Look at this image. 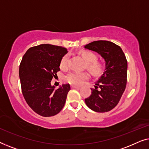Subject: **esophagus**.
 I'll list each match as a JSON object with an SVG mask.
<instances>
[{"instance_id": "34e87169", "label": "esophagus", "mask_w": 149, "mask_h": 149, "mask_svg": "<svg viewBox=\"0 0 149 149\" xmlns=\"http://www.w3.org/2000/svg\"><path fill=\"white\" fill-rule=\"evenodd\" d=\"M71 87H72V88H76V89H79L80 88V87L79 86H77V85H71Z\"/></svg>"}]
</instances>
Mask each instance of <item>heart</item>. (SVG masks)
I'll list each match as a JSON object with an SVG mask.
<instances>
[{
    "label": "heart",
    "instance_id": "b5f03b06",
    "mask_svg": "<svg viewBox=\"0 0 149 149\" xmlns=\"http://www.w3.org/2000/svg\"><path fill=\"white\" fill-rule=\"evenodd\" d=\"M81 56L86 62V67L88 70L94 74H99L102 72L103 65L102 63L97 62V57L94 53L89 51H83L81 53ZM68 56L65 55L60 62V68H66L68 64ZM88 78V74L85 72H70L66 76V81L73 85H81L83 81Z\"/></svg>",
    "mask_w": 149,
    "mask_h": 149
}]
</instances>
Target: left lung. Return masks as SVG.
Wrapping results in <instances>:
<instances>
[{
  "label": "left lung",
  "instance_id": "1",
  "mask_svg": "<svg viewBox=\"0 0 149 149\" xmlns=\"http://www.w3.org/2000/svg\"><path fill=\"white\" fill-rule=\"evenodd\" d=\"M85 49L98 54L105 62L103 74L96 81L91 94L85 99L89 109L105 113L114 109L121 99L127 83V62L121 48L107 40H97L86 45Z\"/></svg>",
  "mask_w": 149,
  "mask_h": 149
}]
</instances>
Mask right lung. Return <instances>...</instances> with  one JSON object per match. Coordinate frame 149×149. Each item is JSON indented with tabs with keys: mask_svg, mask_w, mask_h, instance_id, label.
<instances>
[{
	"mask_svg": "<svg viewBox=\"0 0 149 149\" xmlns=\"http://www.w3.org/2000/svg\"><path fill=\"white\" fill-rule=\"evenodd\" d=\"M67 53L62 47L41 44L28 49L20 63L19 75L24 98L42 117L57 115L66 102L70 85L63 84L56 89L51 81L58 77L60 62Z\"/></svg>",
	"mask_w": 149,
	"mask_h": 149,
	"instance_id": "1",
	"label": "right lung"
}]
</instances>
